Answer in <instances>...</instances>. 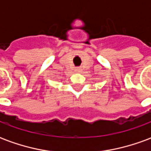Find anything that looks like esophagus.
Listing matches in <instances>:
<instances>
[{"mask_svg": "<svg viewBox=\"0 0 151 151\" xmlns=\"http://www.w3.org/2000/svg\"><path fill=\"white\" fill-rule=\"evenodd\" d=\"M75 71L77 73H80V72H81V71H82V69H81V68H76Z\"/></svg>", "mask_w": 151, "mask_h": 151, "instance_id": "34e87169", "label": "esophagus"}]
</instances>
